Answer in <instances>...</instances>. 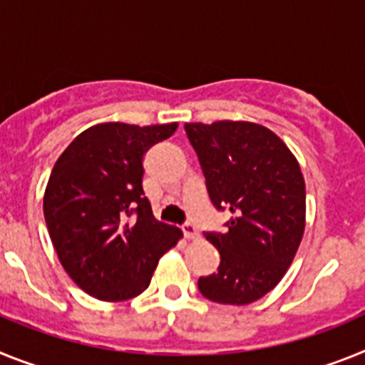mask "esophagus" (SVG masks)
Listing matches in <instances>:
<instances>
[{"label":"esophagus","instance_id":"34e87169","mask_svg":"<svg viewBox=\"0 0 365 365\" xmlns=\"http://www.w3.org/2000/svg\"><path fill=\"white\" fill-rule=\"evenodd\" d=\"M182 231L187 239H196V237H198V230H196V226L192 222H185L182 226Z\"/></svg>","mask_w":365,"mask_h":365}]
</instances>
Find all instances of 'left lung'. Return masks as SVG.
Here are the masks:
<instances>
[{
    "label": "left lung",
    "instance_id": "left-lung-1",
    "mask_svg": "<svg viewBox=\"0 0 365 365\" xmlns=\"http://www.w3.org/2000/svg\"><path fill=\"white\" fill-rule=\"evenodd\" d=\"M215 209L231 217L204 231L220 252L217 274L198 279L202 296L248 305L281 281L305 230V180L287 145L255 123H187Z\"/></svg>",
    "mask_w": 365,
    "mask_h": 365
}]
</instances>
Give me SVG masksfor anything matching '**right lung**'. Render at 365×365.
Instances as JSON below:
<instances>
[{
	"mask_svg": "<svg viewBox=\"0 0 365 365\" xmlns=\"http://www.w3.org/2000/svg\"><path fill=\"white\" fill-rule=\"evenodd\" d=\"M170 125L104 123L84 130L56 160L43 217L69 277L90 296L125 301L147 290L182 231L158 222L143 191V156Z\"/></svg>",
	"mask_w": 365,
	"mask_h": 365,
	"instance_id": "add662e5",
	"label": "right lung"
}]
</instances>
